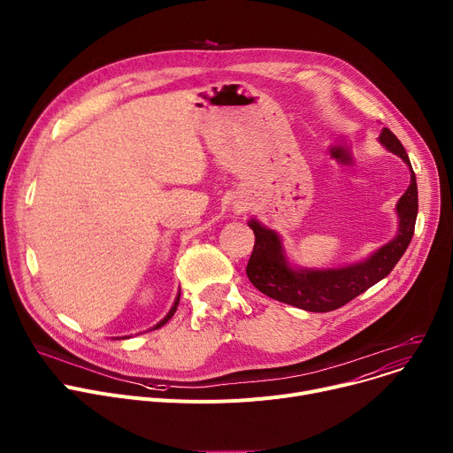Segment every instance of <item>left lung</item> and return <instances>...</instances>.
<instances>
[{
    "mask_svg": "<svg viewBox=\"0 0 453 453\" xmlns=\"http://www.w3.org/2000/svg\"><path fill=\"white\" fill-rule=\"evenodd\" d=\"M379 142L410 167V186L395 205L399 220L397 234L363 260L341 267H298L289 262L280 234L265 227L257 219H250L248 226L255 233V248L246 273L258 291L279 303L324 313L348 304L349 300L389 275V271L395 267L410 246L417 220L418 196L415 173L399 138L384 127Z\"/></svg>",
    "mask_w": 453,
    "mask_h": 453,
    "instance_id": "obj_1",
    "label": "left lung"
}]
</instances>
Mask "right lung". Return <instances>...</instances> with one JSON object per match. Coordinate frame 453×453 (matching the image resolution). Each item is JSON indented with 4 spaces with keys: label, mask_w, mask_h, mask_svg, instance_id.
Returning <instances> with one entry per match:
<instances>
[{
    "label": "right lung",
    "mask_w": 453,
    "mask_h": 453,
    "mask_svg": "<svg viewBox=\"0 0 453 453\" xmlns=\"http://www.w3.org/2000/svg\"><path fill=\"white\" fill-rule=\"evenodd\" d=\"M178 303H180V293L176 295V298H174V303H173V306H171V310H169V313L157 324V326H153V329H158V327H162L173 315H174V311H176V308H178ZM124 339H127V337H124Z\"/></svg>",
    "instance_id": "add662e5"
}]
</instances>
